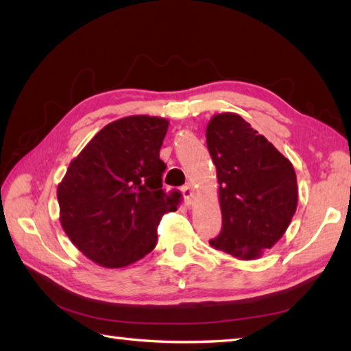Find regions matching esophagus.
I'll list each match as a JSON object with an SVG mask.
<instances>
[{"mask_svg":"<svg viewBox=\"0 0 351 351\" xmlns=\"http://www.w3.org/2000/svg\"><path fill=\"white\" fill-rule=\"evenodd\" d=\"M181 191H182L185 204H187V205L193 204V187H191V185H185V187L181 189Z\"/></svg>","mask_w":351,"mask_h":351,"instance_id":"1","label":"esophagus"}]
</instances>
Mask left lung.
Wrapping results in <instances>:
<instances>
[{"mask_svg": "<svg viewBox=\"0 0 351 351\" xmlns=\"http://www.w3.org/2000/svg\"><path fill=\"white\" fill-rule=\"evenodd\" d=\"M207 147L222 210V230L210 245L236 258H258L285 234L297 210L292 162L232 112L210 120Z\"/></svg>", "mask_w": 351, "mask_h": 351, "instance_id": "8db88e82", "label": "left lung"}]
</instances>
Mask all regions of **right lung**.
Returning a JSON list of instances; mask_svg holds the SVG:
<instances>
[{
    "label": "right lung",
    "mask_w": 351,
    "mask_h": 351,
    "mask_svg": "<svg viewBox=\"0 0 351 351\" xmlns=\"http://www.w3.org/2000/svg\"><path fill=\"white\" fill-rule=\"evenodd\" d=\"M169 121L130 115L109 123L70 162L58 185L62 228L103 267H125L155 248L161 217L181 195L162 190L160 149Z\"/></svg>",
    "instance_id": "add662e5"
}]
</instances>
